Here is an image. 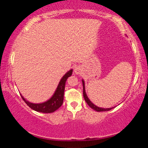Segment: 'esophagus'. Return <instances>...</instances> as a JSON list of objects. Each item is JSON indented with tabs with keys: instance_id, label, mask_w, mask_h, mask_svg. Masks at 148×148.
I'll return each mask as SVG.
<instances>
[{
	"instance_id": "1",
	"label": "esophagus",
	"mask_w": 148,
	"mask_h": 148,
	"mask_svg": "<svg viewBox=\"0 0 148 148\" xmlns=\"http://www.w3.org/2000/svg\"><path fill=\"white\" fill-rule=\"evenodd\" d=\"M74 72H75V73H76V74H80L81 73H82V69H81L79 66H75L74 69Z\"/></svg>"
}]
</instances>
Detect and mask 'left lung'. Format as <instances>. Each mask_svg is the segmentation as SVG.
<instances>
[{"label": "left lung", "instance_id": "left-lung-1", "mask_svg": "<svg viewBox=\"0 0 148 148\" xmlns=\"http://www.w3.org/2000/svg\"><path fill=\"white\" fill-rule=\"evenodd\" d=\"M82 84H83V94H84V98L86 100V102H87V104H88V106L91 107L92 109H94L96 111H98V112H102V111H108L112 109L114 107H112V108H100V107H98L96 105L93 104V103L91 102L90 100V99L88 98V97L87 96V94L86 93V90H85V84H84V81L82 80Z\"/></svg>", "mask_w": 148, "mask_h": 148}]
</instances>
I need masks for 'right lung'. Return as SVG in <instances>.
I'll return each mask as SVG.
<instances>
[{
	"label": "right lung",
	"mask_w": 148,
	"mask_h": 148,
	"mask_svg": "<svg viewBox=\"0 0 148 148\" xmlns=\"http://www.w3.org/2000/svg\"><path fill=\"white\" fill-rule=\"evenodd\" d=\"M72 73L73 69H71L62 77L60 81L59 84L58 85L57 88H56L53 96L49 100L46 101V102L43 103H40V104L31 103L26 100L21 94L22 99L27 104L28 106L30 107L32 109H33L34 110L37 111V112L43 113H51L54 112L58 108H59L62 104L64 99V92L66 81L69 77L71 76Z\"/></svg>",
	"instance_id": "1"
}]
</instances>
